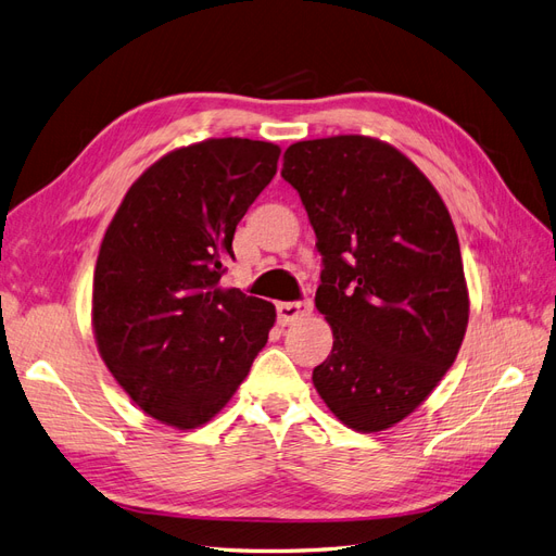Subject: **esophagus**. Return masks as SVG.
Wrapping results in <instances>:
<instances>
[{
	"label": "esophagus",
	"mask_w": 556,
	"mask_h": 556,
	"mask_svg": "<svg viewBox=\"0 0 556 556\" xmlns=\"http://www.w3.org/2000/svg\"><path fill=\"white\" fill-rule=\"evenodd\" d=\"M313 311V301L304 299V301H288V304H278V319L280 325H292L296 319L311 315Z\"/></svg>",
	"instance_id": "obj_1"
}]
</instances>
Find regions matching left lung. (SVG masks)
<instances>
[{"instance_id": "8db88e82", "label": "left lung", "mask_w": 556, "mask_h": 556, "mask_svg": "<svg viewBox=\"0 0 556 556\" xmlns=\"http://www.w3.org/2000/svg\"><path fill=\"white\" fill-rule=\"evenodd\" d=\"M280 176L306 206L325 266L315 306L333 348L313 368L315 390L350 429L382 431L431 394L464 341L452 217L427 176L378 139L292 143Z\"/></svg>"}]
</instances>
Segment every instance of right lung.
I'll list each match as a JSON object with an SVG mask.
<instances>
[{"label": "right lung", "mask_w": 556, "mask_h": 556, "mask_svg": "<svg viewBox=\"0 0 556 556\" xmlns=\"http://www.w3.org/2000/svg\"><path fill=\"white\" fill-rule=\"evenodd\" d=\"M278 157V146L250 139L174 150L131 185L104 233L92 285L99 355L164 425L208 422L266 345L274 304L220 278Z\"/></svg>", "instance_id": "right-lung-1"}]
</instances>
